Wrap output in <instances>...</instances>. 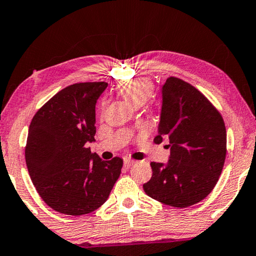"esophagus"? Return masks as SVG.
<instances>
[{"instance_id":"esophagus-1","label":"esophagus","mask_w":256,"mask_h":256,"mask_svg":"<svg viewBox=\"0 0 256 256\" xmlns=\"http://www.w3.org/2000/svg\"><path fill=\"white\" fill-rule=\"evenodd\" d=\"M136 162L135 160H124V168H132L134 164H135Z\"/></svg>"}]
</instances>
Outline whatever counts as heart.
I'll use <instances>...</instances> for the list:
<instances>
[{
    "mask_svg": "<svg viewBox=\"0 0 256 256\" xmlns=\"http://www.w3.org/2000/svg\"><path fill=\"white\" fill-rule=\"evenodd\" d=\"M119 96L134 108H138L150 100L153 94V84L150 80L136 78L120 83L116 88Z\"/></svg>",
    "mask_w": 256,
    "mask_h": 256,
    "instance_id": "heart-1",
    "label": "heart"
}]
</instances>
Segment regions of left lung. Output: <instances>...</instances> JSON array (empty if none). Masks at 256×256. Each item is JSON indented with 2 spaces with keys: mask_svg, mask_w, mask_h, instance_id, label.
<instances>
[{
  "mask_svg": "<svg viewBox=\"0 0 256 256\" xmlns=\"http://www.w3.org/2000/svg\"><path fill=\"white\" fill-rule=\"evenodd\" d=\"M222 116L191 84L168 78L162 86L158 134L170 140L166 164L152 162L145 194L164 204L186 208L204 200L216 186L226 158Z\"/></svg>",
  "mask_w": 256,
  "mask_h": 256,
  "instance_id": "8db88e82",
  "label": "left lung"
}]
</instances>
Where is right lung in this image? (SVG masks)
Returning <instances> with one entry per match:
<instances>
[{
    "mask_svg": "<svg viewBox=\"0 0 256 256\" xmlns=\"http://www.w3.org/2000/svg\"><path fill=\"white\" fill-rule=\"evenodd\" d=\"M106 82L70 85L40 108L31 121L26 163L36 190L57 212L80 216L106 202L118 180L122 160L92 154L96 104Z\"/></svg>",
    "mask_w": 256,
    "mask_h": 256,
    "instance_id": "right-lung-1",
    "label": "right lung"
}]
</instances>
